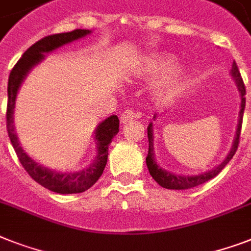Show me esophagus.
<instances>
[{
    "instance_id": "34e87169",
    "label": "esophagus",
    "mask_w": 251,
    "mask_h": 251,
    "mask_svg": "<svg viewBox=\"0 0 251 251\" xmlns=\"http://www.w3.org/2000/svg\"><path fill=\"white\" fill-rule=\"evenodd\" d=\"M139 113H136V112H134L132 109H126V111L121 115L120 120H121V124H127V122H130L131 120H136L139 119Z\"/></svg>"
}]
</instances>
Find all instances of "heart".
<instances>
[{
  "instance_id": "obj_1",
  "label": "heart",
  "mask_w": 251,
  "mask_h": 251,
  "mask_svg": "<svg viewBox=\"0 0 251 251\" xmlns=\"http://www.w3.org/2000/svg\"><path fill=\"white\" fill-rule=\"evenodd\" d=\"M174 63V58L169 54H153L144 60L143 66L139 68L138 76L154 77L165 71H168ZM187 73L180 67H174L161 81L157 90V97L161 101H170L179 95L184 86Z\"/></svg>"
}]
</instances>
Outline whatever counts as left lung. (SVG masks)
Segmentation results:
<instances>
[{"label":"left lung","mask_w":251,"mask_h":251,"mask_svg":"<svg viewBox=\"0 0 251 251\" xmlns=\"http://www.w3.org/2000/svg\"><path fill=\"white\" fill-rule=\"evenodd\" d=\"M231 76L235 78L236 85H237L238 93H240V98H241V105H240V113H238V124L237 129H236V135L235 139H233V143H232L231 151L228 152V154L226 156V158L222 161L221 164L218 165L217 168L211 169L209 172L202 173V174L199 175H176L173 174V173L165 170V169L160 168L156 162V158H154V151H153V124L151 122L147 130H148V154H147L146 162L147 168L150 170V174L152 175V178L164 188L168 189H189L193 188V187H197V185L202 184V183L207 182L213 179L214 176H217L219 173L223 170L226 165L231 161V158L235 156L236 151H237L238 142H240V134H241V126H242V116H244V109H245V85H244V81L241 78V75H240V71L237 68V64L233 60V64H232L231 69ZM157 116H154L153 119H156Z\"/></svg>","instance_id":"obj_1"}]
</instances>
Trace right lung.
<instances>
[{
    "label": "right lung",
    "mask_w": 251,
    "mask_h": 251,
    "mask_svg": "<svg viewBox=\"0 0 251 251\" xmlns=\"http://www.w3.org/2000/svg\"><path fill=\"white\" fill-rule=\"evenodd\" d=\"M89 29H75L67 33H58L46 36L41 38L36 44L32 45L23 54V56L18 60L14 68L11 69L7 83V112H6V127L7 134L11 140L16 156L19 158L20 164L23 165L25 172L30 175V178L36 180L45 188L50 189L55 193L69 195V193H81L93 187L97 180L103 174L108 160V147L111 144L113 136L119 132L120 120L117 116H109L108 119L100 122L95 129V144H97V157L86 169L73 173H58L51 169H48L37 164L28 154L24 152L18 139L14 125V108H15L16 94L20 85L26 77L28 72L37 66L38 63L45 59L46 52L54 51L56 49L62 48L63 45L71 44L73 41L79 40L90 34Z\"/></svg>",
    "instance_id": "obj_1"
}]
</instances>
